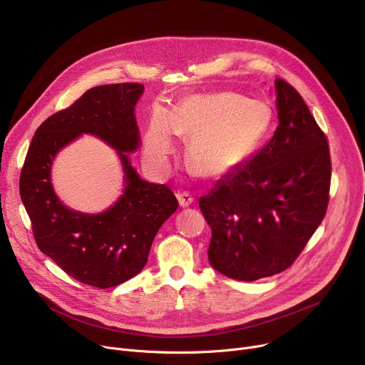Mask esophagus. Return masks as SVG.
Returning a JSON list of instances; mask_svg holds the SVG:
<instances>
[{"mask_svg":"<svg viewBox=\"0 0 365 365\" xmlns=\"http://www.w3.org/2000/svg\"><path fill=\"white\" fill-rule=\"evenodd\" d=\"M177 199L180 202V206L181 207H187L190 206L192 202H194V197L188 192V191H181L177 194Z\"/></svg>","mask_w":365,"mask_h":365,"instance_id":"obj_1","label":"esophagus"}]
</instances>
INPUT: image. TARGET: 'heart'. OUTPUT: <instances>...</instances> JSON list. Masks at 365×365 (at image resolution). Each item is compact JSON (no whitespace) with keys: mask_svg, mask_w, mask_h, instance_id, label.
<instances>
[{"mask_svg":"<svg viewBox=\"0 0 365 365\" xmlns=\"http://www.w3.org/2000/svg\"><path fill=\"white\" fill-rule=\"evenodd\" d=\"M272 123L273 112L266 102L235 92L190 95L171 112L160 106L152 110L143 138L145 158L153 171H166L178 134L190 138L185 158L191 171L220 178L260 148Z\"/></svg>","mask_w":365,"mask_h":365,"instance_id":"b5f03b06","label":"heart"}]
</instances>
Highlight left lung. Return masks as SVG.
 I'll return each instance as SVG.
<instances>
[{"label": "left lung", "instance_id": "8db88e82", "mask_svg": "<svg viewBox=\"0 0 365 365\" xmlns=\"http://www.w3.org/2000/svg\"><path fill=\"white\" fill-rule=\"evenodd\" d=\"M274 91L279 125L269 143L199 200L212 230L209 263L247 282L288 269L329 203L327 138L289 83L276 78Z\"/></svg>", "mask_w": 365, "mask_h": 365}]
</instances>
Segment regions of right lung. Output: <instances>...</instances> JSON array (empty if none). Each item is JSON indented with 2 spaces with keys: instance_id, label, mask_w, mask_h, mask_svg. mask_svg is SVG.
<instances>
[{
  "instance_id": "right-lung-1",
  "label": "right lung",
  "mask_w": 365,
  "mask_h": 365,
  "mask_svg": "<svg viewBox=\"0 0 365 365\" xmlns=\"http://www.w3.org/2000/svg\"><path fill=\"white\" fill-rule=\"evenodd\" d=\"M143 91L140 83L89 89L39 125L20 174V197L39 250L78 282L101 289L125 282L146 266L155 235L178 207L174 192L140 178L128 158L140 146L134 108ZM81 133L115 148L126 174L120 199L96 215L64 207L50 182L51 160Z\"/></svg>"
}]
</instances>
